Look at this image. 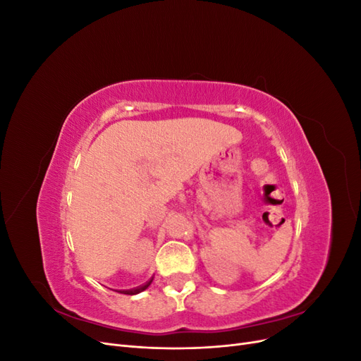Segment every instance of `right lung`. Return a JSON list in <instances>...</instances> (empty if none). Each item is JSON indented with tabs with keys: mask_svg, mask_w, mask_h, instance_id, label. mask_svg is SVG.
Returning a JSON list of instances; mask_svg holds the SVG:
<instances>
[{
	"mask_svg": "<svg viewBox=\"0 0 361 361\" xmlns=\"http://www.w3.org/2000/svg\"><path fill=\"white\" fill-rule=\"evenodd\" d=\"M152 280H154V279H150L149 281H146V283H145V285H141V286H138V288H134V289H128V290H120V293H126V295H135V293L143 292L145 289H147V288L150 286Z\"/></svg>",
	"mask_w": 361,
	"mask_h": 361,
	"instance_id": "obj_1",
	"label": "right lung"
}]
</instances>
